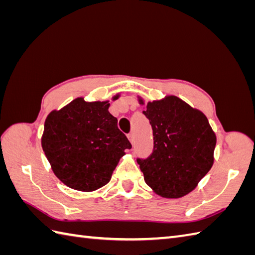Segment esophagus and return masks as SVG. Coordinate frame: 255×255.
Wrapping results in <instances>:
<instances>
[{
	"mask_svg": "<svg viewBox=\"0 0 255 255\" xmlns=\"http://www.w3.org/2000/svg\"><path fill=\"white\" fill-rule=\"evenodd\" d=\"M128 139L130 140V142H131V143H133V142H134V136H133V133H132V132L128 133Z\"/></svg>",
	"mask_w": 255,
	"mask_h": 255,
	"instance_id": "1",
	"label": "esophagus"
}]
</instances>
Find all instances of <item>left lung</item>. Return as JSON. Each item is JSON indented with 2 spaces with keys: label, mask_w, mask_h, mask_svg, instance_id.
<instances>
[{
  "label": "left lung",
  "mask_w": 255,
  "mask_h": 255,
  "mask_svg": "<svg viewBox=\"0 0 255 255\" xmlns=\"http://www.w3.org/2000/svg\"><path fill=\"white\" fill-rule=\"evenodd\" d=\"M142 113L153 131L152 153L137 158L144 181L162 197H182L213 166L216 134L202 112L176 96L148 103Z\"/></svg>",
  "instance_id": "left-lung-1"
}]
</instances>
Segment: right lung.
I'll return each mask as SVG.
<instances>
[{
    "label": "right lung",
    "instance_id": "right-lung-1",
    "mask_svg": "<svg viewBox=\"0 0 255 255\" xmlns=\"http://www.w3.org/2000/svg\"><path fill=\"white\" fill-rule=\"evenodd\" d=\"M108 107V102L88 103L79 97L52 111L45 122L41 145L52 171L77 191L106 185L125 150L131 149Z\"/></svg>",
    "mask_w": 255,
    "mask_h": 255
}]
</instances>
